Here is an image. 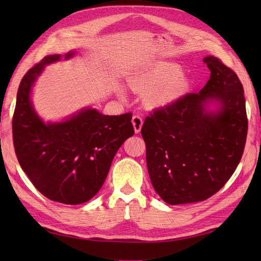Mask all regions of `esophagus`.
Wrapping results in <instances>:
<instances>
[{
    "label": "esophagus",
    "mask_w": 261,
    "mask_h": 261,
    "mask_svg": "<svg viewBox=\"0 0 261 261\" xmlns=\"http://www.w3.org/2000/svg\"><path fill=\"white\" fill-rule=\"evenodd\" d=\"M132 123L134 126V129H135V133L138 134L141 127H143V118L139 115H134L132 118Z\"/></svg>",
    "instance_id": "1"
}]
</instances>
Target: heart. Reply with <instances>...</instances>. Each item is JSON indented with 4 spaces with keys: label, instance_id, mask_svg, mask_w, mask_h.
<instances>
[{
    "label": "heart",
    "instance_id": "1",
    "mask_svg": "<svg viewBox=\"0 0 261 261\" xmlns=\"http://www.w3.org/2000/svg\"><path fill=\"white\" fill-rule=\"evenodd\" d=\"M127 83L132 90L147 94L148 105L152 107L169 106L177 101L188 89L183 69L172 63L147 66L129 77ZM118 94L121 98L125 97L123 90L118 91Z\"/></svg>",
    "mask_w": 261,
    "mask_h": 261
}]
</instances>
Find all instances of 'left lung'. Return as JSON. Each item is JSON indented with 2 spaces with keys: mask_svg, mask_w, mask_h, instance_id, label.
<instances>
[{
  "mask_svg": "<svg viewBox=\"0 0 261 261\" xmlns=\"http://www.w3.org/2000/svg\"><path fill=\"white\" fill-rule=\"evenodd\" d=\"M203 62L211 72L206 86L154 110L141 127L150 180L170 204L202 201L219 192L238 168L246 143L241 81L212 55Z\"/></svg>",
  "mask_w": 261,
  "mask_h": 261,
  "instance_id": "left-lung-1",
  "label": "left lung"
}]
</instances>
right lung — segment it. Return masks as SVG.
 <instances>
[{
	"label": "right lung",
	"mask_w": 261,
	"mask_h": 261,
	"mask_svg": "<svg viewBox=\"0 0 261 261\" xmlns=\"http://www.w3.org/2000/svg\"><path fill=\"white\" fill-rule=\"evenodd\" d=\"M75 52L65 54V59ZM62 55H48L22 77L13 116V141L18 162L46 198L65 204L90 200L103 185L113 158L134 135L132 113L103 115L87 108L65 121L44 123L31 103V91L45 65Z\"/></svg>",
	"instance_id": "add662e5"
}]
</instances>
